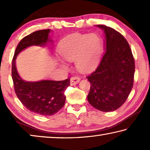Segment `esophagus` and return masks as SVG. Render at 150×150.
I'll list each match as a JSON object with an SVG mask.
<instances>
[{
    "label": "esophagus",
    "instance_id": "obj_1",
    "mask_svg": "<svg viewBox=\"0 0 150 150\" xmlns=\"http://www.w3.org/2000/svg\"><path fill=\"white\" fill-rule=\"evenodd\" d=\"M81 79L79 77H72L70 79V84L71 85H75L79 83Z\"/></svg>",
    "mask_w": 150,
    "mask_h": 150
}]
</instances>
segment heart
Instances as JSON below:
<instances>
[{
    "label": "heart",
    "instance_id": "heart-1",
    "mask_svg": "<svg viewBox=\"0 0 150 150\" xmlns=\"http://www.w3.org/2000/svg\"><path fill=\"white\" fill-rule=\"evenodd\" d=\"M103 42L95 34H75L63 40L58 52L63 59L75 62L77 69L83 72H90L95 69L100 59ZM61 65L66 67L63 61Z\"/></svg>",
    "mask_w": 150,
    "mask_h": 150
}]
</instances>
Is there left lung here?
Wrapping results in <instances>:
<instances>
[{
	"label": "left lung",
	"mask_w": 150,
	"mask_h": 150,
	"mask_svg": "<svg viewBox=\"0 0 150 150\" xmlns=\"http://www.w3.org/2000/svg\"><path fill=\"white\" fill-rule=\"evenodd\" d=\"M96 26L105 35V53L96 70L87 77L91 83L87 99L97 110L114 111L125 103L132 88L134 59L122 35L110 27Z\"/></svg>",
	"instance_id": "1"
}]
</instances>
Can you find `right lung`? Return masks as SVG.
I'll use <instances>...</instances> for the list:
<instances>
[{"instance_id": "add662e5", "label": "right lung", "mask_w": 150, "mask_h": 150, "mask_svg": "<svg viewBox=\"0 0 150 150\" xmlns=\"http://www.w3.org/2000/svg\"><path fill=\"white\" fill-rule=\"evenodd\" d=\"M50 32V29L38 30L24 37L18 44L12 62V77L17 97L27 109L42 116L54 115L64 106V92L70 85V79L59 81H24L17 71L16 59L18 55L27 47L45 46L52 41L49 37Z\"/></svg>"}]
</instances>
